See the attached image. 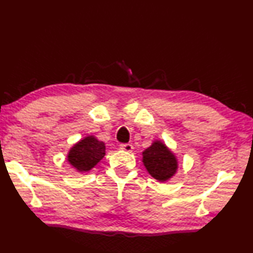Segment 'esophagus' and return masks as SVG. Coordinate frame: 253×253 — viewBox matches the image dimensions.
<instances>
[{
    "label": "esophagus",
    "instance_id": "obj_1",
    "mask_svg": "<svg viewBox=\"0 0 253 253\" xmlns=\"http://www.w3.org/2000/svg\"><path fill=\"white\" fill-rule=\"evenodd\" d=\"M120 149L125 150L126 152H132L133 151V145H131V144H122V145H120Z\"/></svg>",
    "mask_w": 253,
    "mask_h": 253
}]
</instances>
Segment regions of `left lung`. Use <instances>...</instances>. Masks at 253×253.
<instances>
[{"mask_svg": "<svg viewBox=\"0 0 253 253\" xmlns=\"http://www.w3.org/2000/svg\"><path fill=\"white\" fill-rule=\"evenodd\" d=\"M143 163L148 173L162 182L170 179L178 169L177 158L161 140H155L143 152Z\"/></svg>", "mask_w": 253, "mask_h": 253, "instance_id": "1", "label": "left lung"}]
</instances>
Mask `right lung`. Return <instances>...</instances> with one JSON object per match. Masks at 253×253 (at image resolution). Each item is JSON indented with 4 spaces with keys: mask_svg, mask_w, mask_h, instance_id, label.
<instances>
[{
    "mask_svg": "<svg viewBox=\"0 0 253 253\" xmlns=\"http://www.w3.org/2000/svg\"><path fill=\"white\" fill-rule=\"evenodd\" d=\"M105 156V144L94 136H87L74 145L67 155V161L79 173L92 169Z\"/></svg>",
    "mask_w": 253,
    "mask_h": 253,
    "instance_id": "obj_1",
    "label": "right lung"
}]
</instances>
